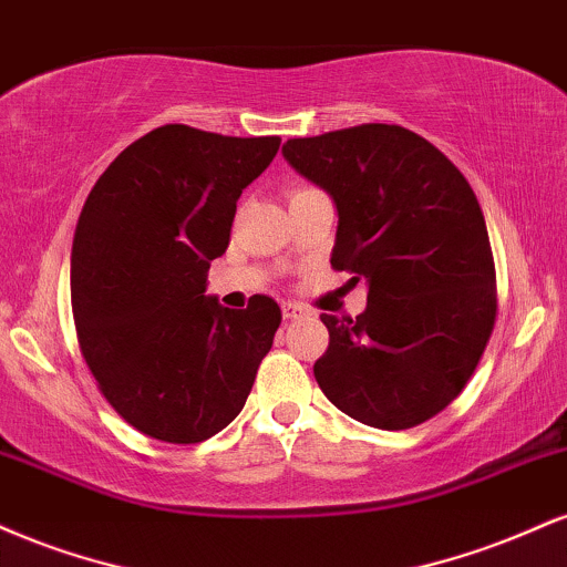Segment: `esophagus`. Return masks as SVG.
I'll list each match as a JSON object with an SVG mask.
<instances>
[{
	"label": "esophagus",
	"mask_w": 567,
	"mask_h": 567,
	"mask_svg": "<svg viewBox=\"0 0 567 567\" xmlns=\"http://www.w3.org/2000/svg\"><path fill=\"white\" fill-rule=\"evenodd\" d=\"M281 312H284L286 321H297V318L308 316V308H305V305H297V302H284Z\"/></svg>",
	"instance_id": "esophagus-1"
}]
</instances>
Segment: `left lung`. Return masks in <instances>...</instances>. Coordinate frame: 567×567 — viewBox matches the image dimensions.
Instances as JSON below:
<instances>
[{"label": "left lung", "mask_w": 567, "mask_h": 567, "mask_svg": "<svg viewBox=\"0 0 567 567\" xmlns=\"http://www.w3.org/2000/svg\"><path fill=\"white\" fill-rule=\"evenodd\" d=\"M284 158L337 206L331 268L365 278L358 318L323 312L312 365L339 411L409 430L449 405L496 321V270L475 190L435 145L395 124L295 137Z\"/></svg>", "instance_id": "8db88e82"}]
</instances>
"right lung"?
Masks as SVG:
<instances>
[{
    "label": "right lung",
    "instance_id": "obj_1",
    "mask_svg": "<svg viewBox=\"0 0 567 567\" xmlns=\"http://www.w3.org/2000/svg\"><path fill=\"white\" fill-rule=\"evenodd\" d=\"M281 137L164 124L113 158L86 196L71 249L84 361L116 414L164 443H202L241 414L281 308L230 310L206 295L236 202Z\"/></svg>",
    "mask_w": 567,
    "mask_h": 567
}]
</instances>
